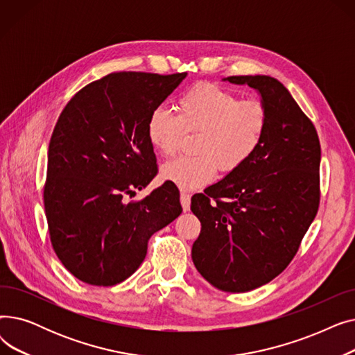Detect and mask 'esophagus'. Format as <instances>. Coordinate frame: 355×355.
I'll list each match as a JSON object with an SVG mask.
<instances>
[{
  "label": "esophagus",
  "instance_id": "34e87169",
  "mask_svg": "<svg viewBox=\"0 0 355 355\" xmlns=\"http://www.w3.org/2000/svg\"><path fill=\"white\" fill-rule=\"evenodd\" d=\"M180 200H181V206H182V210L184 211H189L190 210V204H191V198H190V194L187 191L181 190L180 193Z\"/></svg>",
  "mask_w": 355,
  "mask_h": 355
}]
</instances>
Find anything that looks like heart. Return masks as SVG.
Here are the masks:
<instances>
[{
    "instance_id": "1",
    "label": "heart",
    "mask_w": 355,
    "mask_h": 355,
    "mask_svg": "<svg viewBox=\"0 0 355 355\" xmlns=\"http://www.w3.org/2000/svg\"><path fill=\"white\" fill-rule=\"evenodd\" d=\"M269 126L268 106L259 99H239L236 93L198 83L177 101V115L164 107L146 119V138L162 157H173L184 132L196 134L194 155L180 157L161 168V177L182 190H194L220 173H233L252 159Z\"/></svg>"
}]
</instances>
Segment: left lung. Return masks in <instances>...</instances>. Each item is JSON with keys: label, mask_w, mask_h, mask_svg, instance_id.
I'll return each mask as SVG.
<instances>
[{"label": "left lung", "mask_w": 355, "mask_h": 355, "mask_svg": "<svg viewBox=\"0 0 355 355\" xmlns=\"http://www.w3.org/2000/svg\"><path fill=\"white\" fill-rule=\"evenodd\" d=\"M256 89L269 110L257 153L191 198L201 223L193 262L225 292H248L281 275L318 213L321 145L312 121L270 76H229Z\"/></svg>", "instance_id": "8db88e82"}]
</instances>
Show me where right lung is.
Listing matches in <instances>:
<instances>
[{"label":"right lung","instance_id":"right-lung-1","mask_svg":"<svg viewBox=\"0 0 355 355\" xmlns=\"http://www.w3.org/2000/svg\"><path fill=\"white\" fill-rule=\"evenodd\" d=\"M185 76L114 71L82 87L62 110L43 200L51 246L79 281L121 284L144 262L151 236L181 214L171 182L126 198L158 173L146 119Z\"/></svg>","mask_w":355,"mask_h":355}]
</instances>
